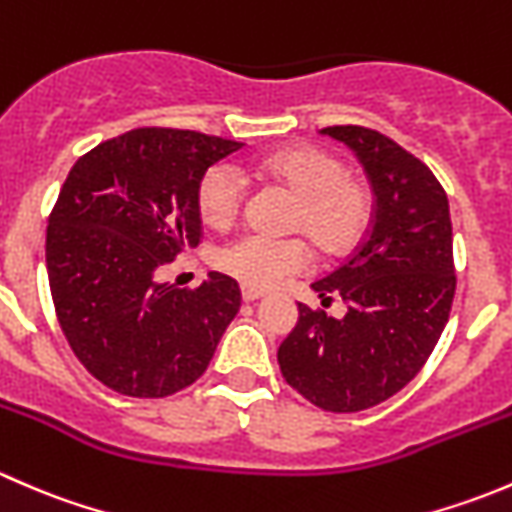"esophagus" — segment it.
Returning a JSON list of instances; mask_svg holds the SVG:
<instances>
[{
  "instance_id": "34e87169",
  "label": "esophagus",
  "mask_w": 512,
  "mask_h": 512,
  "mask_svg": "<svg viewBox=\"0 0 512 512\" xmlns=\"http://www.w3.org/2000/svg\"><path fill=\"white\" fill-rule=\"evenodd\" d=\"M265 297V292H260V289H252V287H242V299L245 302H257V299Z\"/></svg>"
}]
</instances>
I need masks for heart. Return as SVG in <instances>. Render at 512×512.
Returning <instances> with one entry per match:
<instances>
[{"instance_id":"heart-1","label":"heart","mask_w":512,"mask_h":512,"mask_svg":"<svg viewBox=\"0 0 512 512\" xmlns=\"http://www.w3.org/2000/svg\"><path fill=\"white\" fill-rule=\"evenodd\" d=\"M257 173L282 185L297 198L292 230L304 232L322 255L352 250L371 220V195L361 180L347 173V165L332 153L312 146L282 148L260 160ZM247 183L232 165H213L198 185V208L215 230L237 220L245 203ZM307 265L302 240H277L245 235L218 252V267L245 287L270 289Z\"/></svg>"}]
</instances>
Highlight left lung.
<instances>
[{"instance_id":"1","label":"left lung","mask_w":512,"mask_h":512,"mask_svg":"<svg viewBox=\"0 0 512 512\" xmlns=\"http://www.w3.org/2000/svg\"><path fill=\"white\" fill-rule=\"evenodd\" d=\"M359 158L374 190V218L344 265L312 282L322 304L339 297V319L297 304V327L277 361L314 406L354 414L391 399L426 364L451 312L453 230L446 190L409 151L361 126H329Z\"/></svg>"}]
</instances>
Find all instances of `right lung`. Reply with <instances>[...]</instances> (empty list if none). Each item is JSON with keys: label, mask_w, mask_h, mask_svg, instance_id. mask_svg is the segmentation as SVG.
<instances>
[{"label": "right lung", "mask_w": 512, "mask_h": 512, "mask_svg": "<svg viewBox=\"0 0 512 512\" xmlns=\"http://www.w3.org/2000/svg\"><path fill=\"white\" fill-rule=\"evenodd\" d=\"M242 143L175 128H136L69 170L46 230L56 317L81 364L108 389L163 399L193 384L240 309L232 277L195 289L158 280L198 247V185Z\"/></svg>", "instance_id": "1"}]
</instances>
